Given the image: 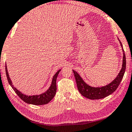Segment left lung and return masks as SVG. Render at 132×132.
<instances>
[{
  "label": "left lung",
  "mask_w": 132,
  "mask_h": 132,
  "mask_svg": "<svg viewBox=\"0 0 132 132\" xmlns=\"http://www.w3.org/2000/svg\"><path fill=\"white\" fill-rule=\"evenodd\" d=\"M119 41L120 46L122 47L123 53V64L122 69H121L118 76L114 80L109 84L108 85L102 86V87H92L87 84H86L80 75L78 74L77 72L72 70L74 74L75 81H76L77 88L79 92L81 93V95L86 98L89 99H99L104 98L105 97L109 96V95L112 94L117 89L118 86L119 85L123 77L124 74L126 70V56L125 54V52L123 48L122 43L118 38Z\"/></svg>",
  "instance_id": "obj_1"
}]
</instances>
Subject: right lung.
<instances>
[{
	"mask_svg": "<svg viewBox=\"0 0 132 132\" xmlns=\"http://www.w3.org/2000/svg\"><path fill=\"white\" fill-rule=\"evenodd\" d=\"M6 68V77H7V80L9 82V84H10V85L12 86L15 92L16 93V94L20 97V99L25 102L26 103H29V104H32L34 105H45L48 103V102H50L51 99L54 97L55 95L56 94V91H57V86H56V79L58 74L60 73V71L61 70H58L57 72L55 73V74L54 75L53 78V80H52L51 85L50 86V88L44 93H43L42 94L40 95H31V96H28L26 95H24L21 93V92L19 91V90H17L14 86L13 85V84L12 82L11 79H10L9 75L7 70V66L6 64L5 65Z\"/></svg>",
	"mask_w": 132,
	"mask_h": 132,
	"instance_id": "obj_1",
	"label": "right lung"
}]
</instances>
